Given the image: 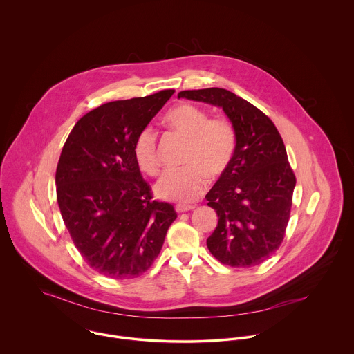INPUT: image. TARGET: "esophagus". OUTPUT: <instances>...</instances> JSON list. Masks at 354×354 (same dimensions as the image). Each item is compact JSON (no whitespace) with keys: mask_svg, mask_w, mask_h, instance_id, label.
<instances>
[{"mask_svg":"<svg viewBox=\"0 0 354 354\" xmlns=\"http://www.w3.org/2000/svg\"><path fill=\"white\" fill-rule=\"evenodd\" d=\"M194 208H195V205H181V204L176 205V211H177L178 214H181V212H187V211H192Z\"/></svg>","mask_w":354,"mask_h":354,"instance_id":"obj_1","label":"esophagus"}]
</instances>
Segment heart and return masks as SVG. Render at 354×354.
Returning a JSON list of instances; mask_svg holds the SVG:
<instances>
[{
  "instance_id": "b5f03b06",
  "label": "heart",
  "mask_w": 354,
  "mask_h": 354,
  "mask_svg": "<svg viewBox=\"0 0 354 354\" xmlns=\"http://www.w3.org/2000/svg\"><path fill=\"white\" fill-rule=\"evenodd\" d=\"M165 124L188 139L183 158L185 167L166 171L155 184V195L171 202H194L205 189L207 176L215 180L227 170L236 151L234 127L225 117L209 118L204 109L192 103L171 109L165 115ZM133 155L145 173H158L156 135L150 127L136 136Z\"/></svg>"
}]
</instances>
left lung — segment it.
Wrapping results in <instances>:
<instances>
[{
    "label": "left lung",
    "instance_id": "obj_1",
    "mask_svg": "<svg viewBox=\"0 0 354 354\" xmlns=\"http://www.w3.org/2000/svg\"><path fill=\"white\" fill-rule=\"evenodd\" d=\"M178 98L221 107L236 131L227 170L205 195L218 225L207 248L222 264L252 267L275 252L289 222L296 177L274 122L223 88L188 90Z\"/></svg>",
    "mask_w": 354,
    "mask_h": 354
}]
</instances>
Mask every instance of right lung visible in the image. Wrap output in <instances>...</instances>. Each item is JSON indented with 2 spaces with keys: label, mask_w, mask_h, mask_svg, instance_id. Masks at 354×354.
<instances>
[{
  "label": "right lung",
  "mask_w": 354,
  "mask_h": 354,
  "mask_svg": "<svg viewBox=\"0 0 354 354\" xmlns=\"http://www.w3.org/2000/svg\"><path fill=\"white\" fill-rule=\"evenodd\" d=\"M173 94L104 103L76 122L62 147L58 207L75 247L104 277L146 272L177 218L171 204L152 201L133 155L136 136Z\"/></svg>",
  "instance_id": "1"
}]
</instances>
